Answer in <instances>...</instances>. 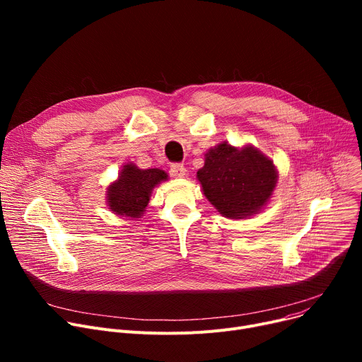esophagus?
<instances>
[{
	"instance_id": "1",
	"label": "esophagus",
	"mask_w": 362,
	"mask_h": 362,
	"mask_svg": "<svg viewBox=\"0 0 362 362\" xmlns=\"http://www.w3.org/2000/svg\"><path fill=\"white\" fill-rule=\"evenodd\" d=\"M170 173L173 177H185L186 176V168L183 164H179V163H175L170 165Z\"/></svg>"
}]
</instances>
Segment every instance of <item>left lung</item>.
Returning <instances> with one entry per match:
<instances>
[{"label":"left lung","mask_w":362,"mask_h":362,"mask_svg":"<svg viewBox=\"0 0 362 362\" xmlns=\"http://www.w3.org/2000/svg\"><path fill=\"white\" fill-rule=\"evenodd\" d=\"M197 176L206 199L229 218L259 211L277 182L272 160L252 146L238 149L226 142L206 152Z\"/></svg>","instance_id":"8db88e82"}]
</instances>
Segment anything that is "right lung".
Wrapping results in <instances>:
<instances>
[{
    "instance_id": "obj_1",
    "label": "right lung",
    "mask_w": 362,
    "mask_h": 362,
    "mask_svg": "<svg viewBox=\"0 0 362 362\" xmlns=\"http://www.w3.org/2000/svg\"><path fill=\"white\" fill-rule=\"evenodd\" d=\"M167 179L158 168L141 170L136 165L123 167L119 180L108 187V206L119 216L138 218L149 202L152 187Z\"/></svg>"
}]
</instances>
